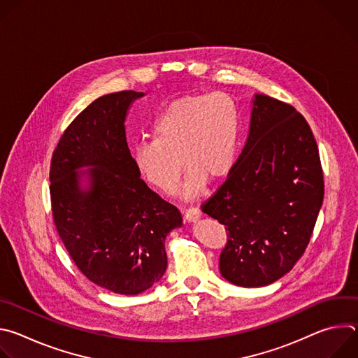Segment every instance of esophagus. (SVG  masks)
Returning <instances> with one entry per match:
<instances>
[{
    "mask_svg": "<svg viewBox=\"0 0 358 358\" xmlns=\"http://www.w3.org/2000/svg\"><path fill=\"white\" fill-rule=\"evenodd\" d=\"M201 218V213H199V210L198 208H188V210H185V213H184V220L187 221V222H195V221H198Z\"/></svg>",
    "mask_w": 358,
    "mask_h": 358,
    "instance_id": "obj_1",
    "label": "esophagus"
}]
</instances>
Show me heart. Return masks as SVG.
<instances>
[{
	"mask_svg": "<svg viewBox=\"0 0 358 358\" xmlns=\"http://www.w3.org/2000/svg\"><path fill=\"white\" fill-rule=\"evenodd\" d=\"M156 138L133 150L141 177L163 194H173L187 169L181 195L196 196L206 182L224 178L232 169L239 141V115L227 93L187 94L164 109L155 126Z\"/></svg>",
	"mask_w": 358,
	"mask_h": 358,
	"instance_id": "heart-1",
	"label": "heart"
}]
</instances>
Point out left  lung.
Masks as SVG:
<instances>
[{
    "instance_id": "left-lung-1",
    "label": "left lung",
    "mask_w": 358,
    "mask_h": 358,
    "mask_svg": "<svg viewBox=\"0 0 358 358\" xmlns=\"http://www.w3.org/2000/svg\"><path fill=\"white\" fill-rule=\"evenodd\" d=\"M324 196L317 143L290 105L255 93L246 143L202 211L228 231L220 272L236 286H268L308 246Z\"/></svg>"
}]
</instances>
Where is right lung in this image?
I'll return each instance as SVG.
<instances>
[{"label": "right lung", "instance_id": "obj_1", "mask_svg": "<svg viewBox=\"0 0 358 358\" xmlns=\"http://www.w3.org/2000/svg\"><path fill=\"white\" fill-rule=\"evenodd\" d=\"M143 92L96 99L62 134L50 163V202L58 234L79 271L119 294H138L167 269L166 238L180 211L140 178L126 117Z\"/></svg>", "mask_w": 358, "mask_h": 358}]
</instances>
